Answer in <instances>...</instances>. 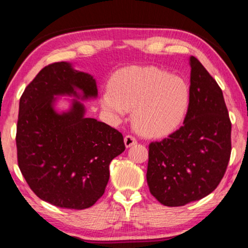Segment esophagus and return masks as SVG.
I'll return each mask as SVG.
<instances>
[{
	"label": "esophagus",
	"instance_id": "1",
	"mask_svg": "<svg viewBox=\"0 0 248 248\" xmlns=\"http://www.w3.org/2000/svg\"><path fill=\"white\" fill-rule=\"evenodd\" d=\"M134 144H137V139L132 136H125L124 137V145L125 148H130Z\"/></svg>",
	"mask_w": 248,
	"mask_h": 248
}]
</instances>
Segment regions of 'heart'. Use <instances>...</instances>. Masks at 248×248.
Masks as SVG:
<instances>
[{
  "label": "heart",
  "mask_w": 248,
  "mask_h": 248,
  "mask_svg": "<svg viewBox=\"0 0 248 248\" xmlns=\"http://www.w3.org/2000/svg\"><path fill=\"white\" fill-rule=\"evenodd\" d=\"M185 79L155 66H129L116 72L100 96L105 111L121 119L133 108V121L148 137H164L183 124L190 105Z\"/></svg>",
  "instance_id": "obj_1"
}]
</instances>
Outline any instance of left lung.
I'll return each mask as SVG.
<instances>
[{
	"label": "left lung",
	"mask_w": 248,
	"mask_h": 248,
	"mask_svg": "<svg viewBox=\"0 0 248 248\" xmlns=\"http://www.w3.org/2000/svg\"><path fill=\"white\" fill-rule=\"evenodd\" d=\"M190 64V105L184 124L149 145L146 180L167 207L200 200L223 178L231 155V121L223 93L195 57Z\"/></svg>",
	"instance_id": "8db88e82"
}]
</instances>
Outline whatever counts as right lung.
<instances>
[{
  "instance_id": "right-lung-1",
  "label": "right lung",
  "mask_w": 248,
  "mask_h": 248,
  "mask_svg": "<svg viewBox=\"0 0 248 248\" xmlns=\"http://www.w3.org/2000/svg\"><path fill=\"white\" fill-rule=\"evenodd\" d=\"M97 95L91 74L57 62L45 66L20 97L19 170L31 189L56 207H92L105 192L109 164L125 149L118 130L85 116L81 100ZM60 95L75 97L66 111L56 109Z\"/></svg>"
}]
</instances>
